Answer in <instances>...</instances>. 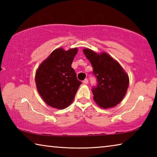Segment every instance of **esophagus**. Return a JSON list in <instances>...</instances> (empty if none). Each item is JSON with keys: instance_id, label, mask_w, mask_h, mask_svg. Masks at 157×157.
Returning a JSON list of instances; mask_svg holds the SVG:
<instances>
[{"instance_id": "obj_1", "label": "esophagus", "mask_w": 157, "mask_h": 157, "mask_svg": "<svg viewBox=\"0 0 157 157\" xmlns=\"http://www.w3.org/2000/svg\"><path fill=\"white\" fill-rule=\"evenodd\" d=\"M83 83L84 84H87L89 83V80H88V79H85L83 81Z\"/></svg>"}]
</instances>
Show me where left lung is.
<instances>
[{
  "label": "left lung",
  "mask_w": 157,
  "mask_h": 157,
  "mask_svg": "<svg viewBox=\"0 0 157 157\" xmlns=\"http://www.w3.org/2000/svg\"><path fill=\"white\" fill-rule=\"evenodd\" d=\"M83 52L91 62L98 86L93 88L95 102L102 109L111 108L120 103L129 86V76L116 60L107 52L100 54L89 48Z\"/></svg>",
  "instance_id": "obj_1"
}]
</instances>
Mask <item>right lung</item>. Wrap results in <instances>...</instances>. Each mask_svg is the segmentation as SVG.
<instances>
[{"mask_svg":"<svg viewBox=\"0 0 157 157\" xmlns=\"http://www.w3.org/2000/svg\"><path fill=\"white\" fill-rule=\"evenodd\" d=\"M78 48L55 49L39 66L35 74L37 91L50 107L63 109L75 98L82 82L71 67Z\"/></svg>","mask_w":157,"mask_h":157,"instance_id":"add662e5","label":"right lung"}]
</instances>
